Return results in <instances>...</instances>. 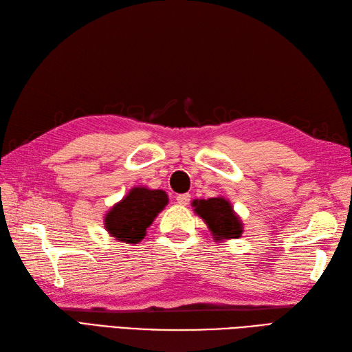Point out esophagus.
Segmentation results:
<instances>
[{
    "label": "esophagus",
    "instance_id": "1",
    "mask_svg": "<svg viewBox=\"0 0 352 352\" xmlns=\"http://www.w3.org/2000/svg\"><path fill=\"white\" fill-rule=\"evenodd\" d=\"M177 202L179 204V205H187L188 202H190V195L188 193H183V195H177Z\"/></svg>",
    "mask_w": 352,
    "mask_h": 352
}]
</instances>
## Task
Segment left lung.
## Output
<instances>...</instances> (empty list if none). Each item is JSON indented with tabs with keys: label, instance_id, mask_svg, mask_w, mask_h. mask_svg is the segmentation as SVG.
Masks as SVG:
<instances>
[{
	"label": "left lung",
	"instance_id": "left-lung-1",
	"mask_svg": "<svg viewBox=\"0 0 352 352\" xmlns=\"http://www.w3.org/2000/svg\"><path fill=\"white\" fill-rule=\"evenodd\" d=\"M193 206L195 211L201 215L217 238L241 236V221L226 199H223V197H211L208 201H193Z\"/></svg>",
	"mask_w": 352,
	"mask_h": 352
}]
</instances>
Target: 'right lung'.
Here are the masks:
<instances>
[{
    "mask_svg": "<svg viewBox=\"0 0 352 352\" xmlns=\"http://www.w3.org/2000/svg\"><path fill=\"white\" fill-rule=\"evenodd\" d=\"M166 204L168 195L164 190L135 187L107 214L105 228L119 241L137 244Z\"/></svg>",
    "mask_w": 352,
    "mask_h": 352,
    "instance_id": "obj_1",
    "label": "right lung"
}]
</instances>
